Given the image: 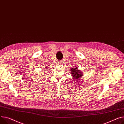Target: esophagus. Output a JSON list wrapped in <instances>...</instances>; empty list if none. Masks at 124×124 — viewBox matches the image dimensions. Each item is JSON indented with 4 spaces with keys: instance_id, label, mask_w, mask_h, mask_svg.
I'll list each match as a JSON object with an SVG mask.
<instances>
[{
    "instance_id": "34e87169",
    "label": "esophagus",
    "mask_w": 124,
    "mask_h": 124,
    "mask_svg": "<svg viewBox=\"0 0 124 124\" xmlns=\"http://www.w3.org/2000/svg\"><path fill=\"white\" fill-rule=\"evenodd\" d=\"M62 64H63V63L62 62H58V65L59 66H62Z\"/></svg>"
}]
</instances>
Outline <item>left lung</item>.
Segmentation results:
<instances>
[{
    "label": "left lung",
    "mask_w": 124,
    "mask_h": 124,
    "mask_svg": "<svg viewBox=\"0 0 124 124\" xmlns=\"http://www.w3.org/2000/svg\"><path fill=\"white\" fill-rule=\"evenodd\" d=\"M70 73L71 74V76H72L73 79L74 81H76L75 82H79L78 80H80L81 78L83 76V72L81 70L78 69V67H73L71 69Z\"/></svg>",
    "instance_id": "left-lung-1"
}]
</instances>
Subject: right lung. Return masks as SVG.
<instances>
[{
    "mask_svg": "<svg viewBox=\"0 0 124 124\" xmlns=\"http://www.w3.org/2000/svg\"><path fill=\"white\" fill-rule=\"evenodd\" d=\"M45 68H47V67H45Z\"/></svg>",
    "mask_w": 124,
    "mask_h": 124,
    "instance_id": "right-lung-1",
    "label": "right lung"
}]
</instances>
